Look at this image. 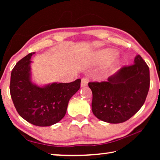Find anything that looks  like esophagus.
I'll use <instances>...</instances> for the list:
<instances>
[{"label":"esophagus","mask_w":160,"mask_h":160,"mask_svg":"<svg viewBox=\"0 0 160 160\" xmlns=\"http://www.w3.org/2000/svg\"><path fill=\"white\" fill-rule=\"evenodd\" d=\"M89 80L87 78H83L81 80V87H85L88 85Z\"/></svg>","instance_id":"34e87169"}]
</instances>
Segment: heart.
I'll return each instance as SVG.
<instances>
[{"instance_id":"heart-1","label":"heart","mask_w":160,"mask_h":160,"mask_svg":"<svg viewBox=\"0 0 160 160\" xmlns=\"http://www.w3.org/2000/svg\"><path fill=\"white\" fill-rule=\"evenodd\" d=\"M117 55H118V51L114 49H107V50H105L104 51H103L102 53V57L106 59H109V60L114 58L116 56H117Z\"/></svg>"}]
</instances>
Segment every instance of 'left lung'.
Instances as JSON below:
<instances>
[{
	"label": "left lung",
	"instance_id": "8db88e82",
	"mask_svg": "<svg viewBox=\"0 0 160 160\" xmlns=\"http://www.w3.org/2000/svg\"><path fill=\"white\" fill-rule=\"evenodd\" d=\"M92 92V111L99 120L125 122L144 104L150 89V70L140 55L134 64L119 69L107 82L88 83Z\"/></svg>",
	"mask_w": 160,
	"mask_h": 160
}]
</instances>
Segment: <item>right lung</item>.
<instances>
[{"instance_id": "add662e5", "label": "right lung", "mask_w": 160, "mask_h": 160, "mask_svg": "<svg viewBox=\"0 0 160 160\" xmlns=\"http://www.w3.org/2000/svg\"><path fill=\"white\" fill-rule=\"evenodd\" d=\"M30 53L15 65L10 76L13 104L22 118L37 126H49L66 115L69 100L79 90L80 79L69 83L53 82L39 86L32 82Z\"/></svg>"}]
</instances>
